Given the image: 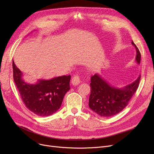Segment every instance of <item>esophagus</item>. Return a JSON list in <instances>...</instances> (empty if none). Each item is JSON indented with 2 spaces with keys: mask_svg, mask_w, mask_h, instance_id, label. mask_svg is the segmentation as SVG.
<instances>
[{
  "mask_svg": "<svg viewBox=\"0 0 154 154\" xmlns=\"http://www.w3.org/2000/svg\"><path fill=\"white\" fill-rule=\"evenodd\" d=\"M80 82V76L79 75H74L72 77V79L71 80V83L72 85H77L79 84Z\"/></svg>",
  "mask_w": 154,
  "mask_h": 154,
  "instance_id": "1",
  "label": "esophagus"
}]
</instances>
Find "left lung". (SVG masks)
I'll use <instances>...</instances> for the list:
<instances>
[{"label":"left lung","mask_w":154,"mask_h":154,"mask_svg":"<svg viewBox=\"0 0 154 154\" xmlns=\"http://www.w3.org/2000/svg\"><path fill=\"white\" fill-rule=\"evenodd\" d=\"M132 44L135 47L137 52L135 60L140 64V52L133 41ZM140 80V75L131 84L119 88L111 86L100 75L95 74L91 77L88 106L101 117H109L119 114L127 106L137 91Z\"/></svg>","instance_id":"8db88e82"}]
</instances>
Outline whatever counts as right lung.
<instances>
[{
    "label": "right lung",
    "mask_w": 154,
    "mask_h": 154,
    "mask_svg": "<svg viewBox=\"0 0 154 154\" xmlns=\"http://www.w3.org/2000/svg\"><path fill=\"white\" fill-rule=\"evenodd\" d=\"M14 82L26 107L40 117L51 116L57 111L64 95L70 90V75H63L51 80H38L35 84L23 81L22 74L12 60Z\"/></svg>",
    "instance_id": "1"
}]
</instances>
